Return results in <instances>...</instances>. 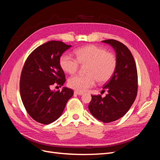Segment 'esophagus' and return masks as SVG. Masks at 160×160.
Returning a JSON list of instances; mask_svg holds the SVG:
<instances>
[{
    "mask_svg": "<svg viewBox=\"0 0 160 160\" xmlns=\"http://www.w3.org/2000/svg\"><path fill=\"white\" fill-rule=\"evenodd\" d=\"M74 94L75 95H82L83 94V93H81V92H79V91H74Z\"/></svg>",
    "mask_w": 160,
    "mask_h": 160,
    "instance_id": "esophagus-1",
    "label": "esophagus"
}]
</instances>
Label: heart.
<instances>
[{
    "mask_svg": "<svg viewBox=\"0 0 160 160\" xmlns=\"http://www.w3.org/2000/svg\"><path fill=\"white\" fill-rule=\"evenodd\" d=\"M77 59L65 54L60 58L62 69L69 74H73L81 65H87L85 75H77L71 77L68 85L72 89L84 92L94 86L97 80L99 83H105L112 76L117 67V59L104 48L93 45L85 46L75 51Z\"/></svg>",
    "mask_w": 160,
    "mask_h": 160,
    "instance_id": "b5f03b06",
    "label": "heart"
}]
</instances>
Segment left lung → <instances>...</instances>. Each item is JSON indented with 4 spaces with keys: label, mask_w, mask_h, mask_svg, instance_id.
<instances>
[{
    "label": "left lung",
    "mask_w": 160,
    "mask_h": 160,
    "mask_svg": "<svg viewBox=\"0 0 160 160\" xmlns=\"http://www.w3.org/2000/svg\"><path fill=\"white\" fill-rule=\"evenodd\" d=\"M113 48L117 67L111 79L103 86L108 94L91 95L89 104L91 113L104 123L118 120L129 111L138 93V72L133 57L123 43L113 39L102 41Z\"/></svg>",
    "instance_id": "left-lung-1"
}]
</instances>
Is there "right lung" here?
<instances>
[{
	"instance_id": "obj_1",
	"label": "right lung",
	"mask_w": 160,
	"mask_h": 160,
	"mask_svg": "<svg viewBox=\"0 0 160 160\" xmlns=\"http://www.w3.org/2000/svg\"><path fill=\"white\" fill-rule=\"evenodd\" d=\"M71 45L51 41L38 47L28 57L22 68L20 92L22 103L31 117L42 124H50L59 118L73 91L62 88L52 91L55 83L63 85L65 75L60 58Z\"/></svg>"
}]
</instances>
